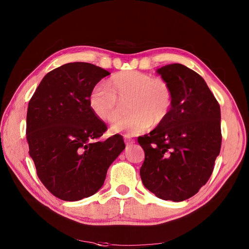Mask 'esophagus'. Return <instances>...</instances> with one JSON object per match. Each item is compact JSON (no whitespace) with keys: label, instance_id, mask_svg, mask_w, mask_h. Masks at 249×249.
Segmentation results:
<instances>
[{"label":"esophagus","instance_id":"34e87169","mask_svg":"<svg viewBox=\"0 0 249 249\" xmlns=\"http://www.w3.org/2000/svg\"><path fill=\"white\" fill-rule=\"evenodd\" d=\"M133 143H135L134 139H131V138H129V137H125V144H126L127 146L133 145Z\"/></svg>","mask_w":249,"mask_h":249}]
</instances>
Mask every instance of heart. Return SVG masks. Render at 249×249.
I'll return each instance as SVG.
<instances>
[{"instance_id": "heart-1", "label": "heart", "mask_w": 249, "mask_h": 249, "mask_svg": "<svg viewBox=\"0 0 249 249\" xmlns=\"http://www.w3.org/2000/svg\"><path fill=\"white\" fill-rule=\"evenodd\" d=\"M130 100L129 114L118 119L112 126L113 133L136 135L150 125L161 124L171 113L174 95L171 86L160 77L127 71L113 74L107 87L97 86L91 89L89 105L91 112L104 122H112L119 115V102Z\"/></svg>"}]
</instances>
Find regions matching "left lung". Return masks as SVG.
Returning <instances> with one entry per match:
<instances>
[{
	"instance_id": "1",
	"label": "left lung",
	"mask_w": 249,
	"mask_h": 249,
	"mask_svg": "<svg viewBox=\"0 0 249 249\" xmlns=\"http://www.w3.org/2000/svg\"><path fill=\"white\" fill-rule=\"evenodd\" d=\"M158 73L171 86L174 103L166 119L138 143L145 159L143 185L162 200L185 201L210 178L220 153V106L204 78L180 63Z\"/></svg>"
}]
</instances>
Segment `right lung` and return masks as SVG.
Here are the masks:
<instances>
[{
	"mask_svg": "<svg viewBox=\"0 0 249 249\" xmlns=\"http://www.w3.org/2000/svg\"><path fill=\"white\" fill-rule=\"evenodd\" d=\"M109 74L88 62L63 64L42 78L29 101V154L39 179L60 200L78 201L96 194L125 148L119 134L98 140L107 126L89 105L91 89Z\"/></svg>",
	"mask_w": 249,
	"mask_h": 249,
	"instance_id": "1",
	"label": "right lung"
}]
</instances>
